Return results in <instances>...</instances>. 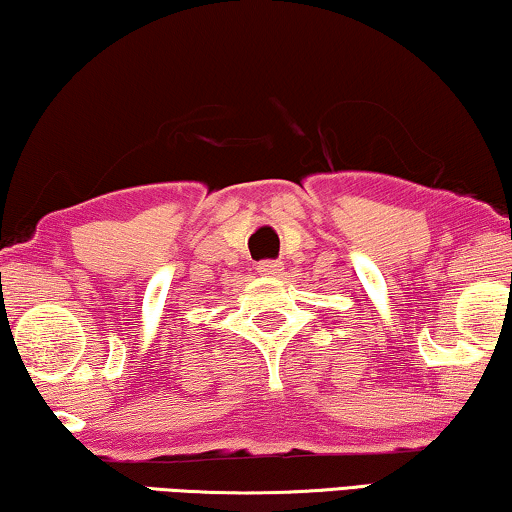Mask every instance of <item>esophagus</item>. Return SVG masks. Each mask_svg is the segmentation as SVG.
<instances>
[{"label": "esophagus", "mask_w": 512, "mask_h": 512, "mask_svg": "<svg viewBox=\"0 0 512 512\" xmlns=\"http://www.w3.org/2000/svg\"><path fill=\"white\" fill-rule=\"evenodd\" d=\"M256 270L261 277H277L279 270H281V263L277 261H261L256 265Z\"/></svg>", "instance_id": "esophagus-1"}]
</instances>
